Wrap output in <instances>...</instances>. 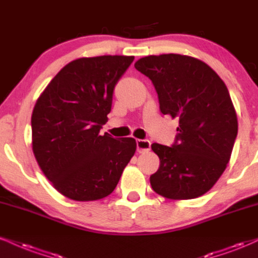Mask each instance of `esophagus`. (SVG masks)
<instances>
[{
  "instance_id": "esophagus-1",
  "label": "esophagus",
  "mask_w": 258,
  "mask_h": 258,
  "mask_svg": "<svg viewBox=\"0 0 258 258\" xmlns=\"http://www.w3.org/2000/svg\"><path fill=\"white\" fill-rule=\"evenodd\" d=\"M151 143L147 139H138L137 141V151L138 153H147L150 150Z\"/></svg>"
}]
</instances>
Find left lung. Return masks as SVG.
<instances>
[{
	"label": "left lung",
	"instance_id": "8db88e82",
	"mask_svg": "<svg viewBox=\"0 0 258 258\" xmlns=\"http://www.w3.org/2000/svg\"><path fill=\"white\" fill-rule=\"evenodd\" d=\"M135 67L153 82L161 113L179 120L172 147L151 145L160 159L151 187L174 201L202 196L225 172L237 138L227 86L206 62L187 55H150Z\"/></svg>",
	"mask_w": 258,
	"mask_h": 258
}]
</instances>
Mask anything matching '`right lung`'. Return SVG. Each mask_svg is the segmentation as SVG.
<instances>
[{
  "label": "right lung",
  "mask_w": 258,
  "mask_h": 258,
  "mask_svg": "<svg viewBox=\"0 0 258 258\" xmlns=\"http://www.w3.org/2000/svg\"><path fill=\"white\" fill-rule=\"evenodd\" d=\"M135 56L103 55L67 63L37 99L32 150L51 185L73 201L109 196L136 153L133 138L99 135L113 91Z\"/></svg>",
  "instance_id": "1"
}]
</instances>
